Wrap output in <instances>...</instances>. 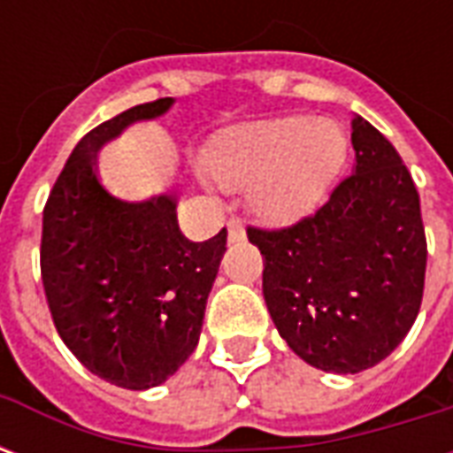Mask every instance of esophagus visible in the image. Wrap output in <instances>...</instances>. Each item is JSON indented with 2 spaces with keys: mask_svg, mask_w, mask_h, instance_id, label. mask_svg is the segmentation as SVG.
I'll return each mask as SVG.
<instances>
[{
  "mask_svg": "<svg viewBox=\"0 0 453 453\" xmlns=\"http://www.w3.org/2000/svg\"><path fill=\"white\" fill-rule=\"evenodd\" d=\"M245 237V223L240 218H230L227 220V240L235 242V240H242Z\"/></svg>",
  "mask_w": 453,
  "mask_h": 453,
  "instance_id": "obj_1",
  "label": "esophagus"
}]
</instances>
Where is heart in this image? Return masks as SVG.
Returning a JSON list of instances; mask_svg holds the SVG:
<instances>
[{
  "label": "heart",
  "instance_id": "b5f03b06",
  "mask_svg": "<svg viewBox=\"0 0 453 453\" xmlns=\"http://www.w3.org/2000/svg\"><path fill=\"white\" fill-rule=\"evenodd\" d=\"M344 157L347 138L337 123L296 116L233 133L218 145L211 169L223 187H247L259 216L288 223L323 201Z\"/></svg>",
  "mask_w": 453,
  "mask_h": 453
}]
</instances>
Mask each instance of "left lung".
<instances>
[{"mask_svg":"<svg viewBox=\"0 0 453 453\" xmlns=\"http://www.w3.org/2000/svg\"><path fill=\"white\" fill-rule=\"evenodd\" d=\"M357 165L313 216L247 227L279 334L311 366L357 373L405 340L422 305L427 237L408 167L379 130L351 120Z\"/></svg>","mask_w":453,"mask_h":453,"instance_id":"8db88e82","label":"left lung"}]
</instances>
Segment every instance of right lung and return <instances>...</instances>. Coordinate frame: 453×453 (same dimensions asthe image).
<instances>
[{"label": "right lung", "instance_id": "right-lung-1", "mask_svg": "<svg viewBox=\"0 0 453 453\" xmlns=\"http://www.w3.org/2000/svg\"><path fill=\"white\" fill-rule=\"evenodd\" d=\"M169 106V96L140 104L89 130L43 208L41 276L55 330L92 373L130 390L159 386L196 349L227 240L223 227L191 242L172 196L128 203L99 181L104 142Z\"/></svg>", "mask_w": 453, "mask_h": 453}]
</instances>
